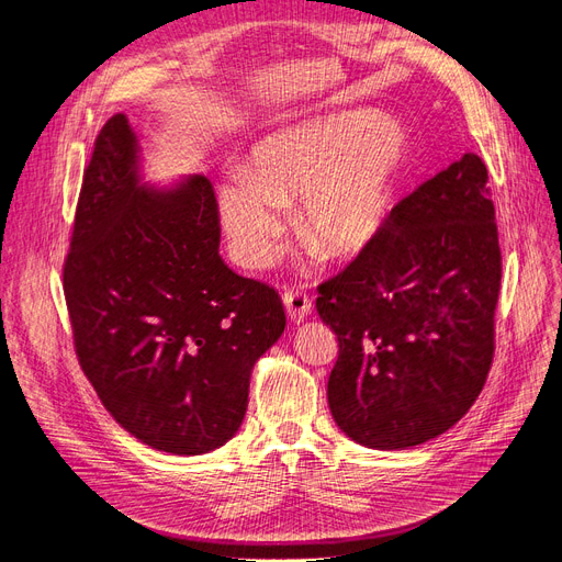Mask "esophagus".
I'll list each match as a JSON object with an SVG mask.
<instances>
[{
	"label": "esophagus",
	"mask_w": 562,
	"mask_h": 562,
	"mask_svg": "<svg viewBox=\"0 0 562 562\" xmlns=\"http://www.w3.org/2000/svg\"><path fill=\"white\" fill-rule=\"evenodd\" d=\"M283 304H285L288 318H291L293 323L304 321V318H307V314L312 312V297L300 285L288 288V291L283 293Z\"/></svg>",
	"instance_id": "34e87169"
}]
</instances>
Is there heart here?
Instances as JSON below:
<instances>
[{"mask_svg":"<svg viewBox=\"0 0 562 562\" xmlns=\"http://www.w3.org/2000/svg\"><path fill=\"white\" fill-rule=\"evenodd\" d=\"M403 161L401 133L378 112H337L267 135L217 199L234 260L265 267L283 229V203L323 258L349 260L378 239Z\"/></svg>","mask_w":562,"mask_h":562,"instance_id":"heart-1","label":"heart"}]
</instances>
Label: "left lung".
Masks as SVG:
<instances>
[{"instance_id":"8db88e82","label":"left lung","mask_w":562,"mask_h":562,"mask_svg":"<svg viewBox=\"0 0 562 562\" xmlns=\"http://www.w3.org/2000/svg\"><path fill=\"white\" fill-rule=\"evenodd\" d=\"M499 283L487 168L469 151L318 283L316 312L339 342L328 378L337 427L361 446L405 450L462 419L495 356Z\"/></svg>"}]
</instances>
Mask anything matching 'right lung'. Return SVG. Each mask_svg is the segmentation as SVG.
<instances>
[{
	"label": "right lung",
	"mask_w": 562,
	"mask_h": 562,
	"mask_svg": "<svg viewBox=\"0 0 562 562\" xmlns=\"http://www.w3.org/2000/svg\"><path fill=\"white\" fill-rule=\"evenodd\" d=\"M63 291L98 398L145 446L201 454L239 431L255 361L285 314L274 288L220 258L211 180L147 190L124 114L83 168Z\"/></svg>",
	"instance_id": "1"
}]
</instances>
